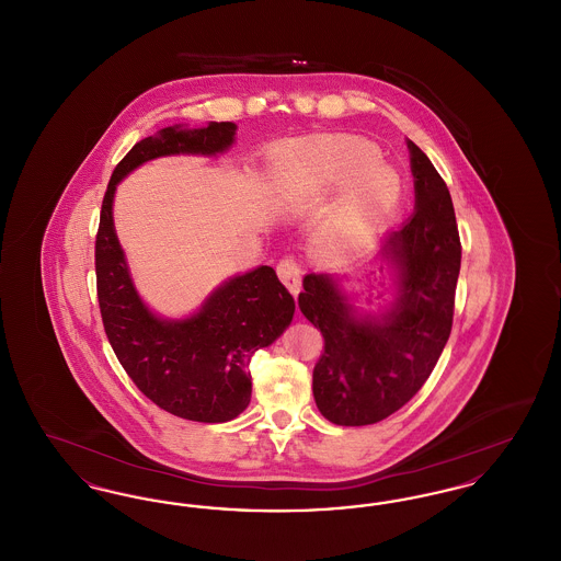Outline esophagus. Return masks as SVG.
Segmentation results:
<instances>
[{
    "mask_svg": "<svg viewBox=\"0 0 561 561\" xmlns=\"http://www.w3.org/2000/svg\"><path fill=\"white\" fill-rule=\"evenodd\" d=\"M277 275H279V279L284 282V286H286L294 296L300 293V267H298V263H296L294 259L279 261Z\"/></svg>",
    "mask_w": 561,
    "mask_h": 561,
    "instance_id": "1",
    "label": "esophagus"
}]
</instances>
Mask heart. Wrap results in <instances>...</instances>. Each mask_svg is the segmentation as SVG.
<instances>
[{
  "label": "heart",
  "instance_id": "obj_1",
  "mask_svg": "<svg viewBox=\"0 0 561 561\" xmlns=\"http://www.w3.org/2000/svg\"><path fill=\"white\" fill-rule=\"evenodd\" d=\"M275 176L279 183L302 179L316 187H351L343 208L318 238V248L325 256L348 254L370 238L401 193L400 174L380 165L378 156L359 145L282 156L275 161Z\"/></svg>",
  "mask_w": 561,
  "mask_h": 561
}]
</instances>
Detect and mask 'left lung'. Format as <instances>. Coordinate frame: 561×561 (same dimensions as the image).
Returning <instances> with one entry per match:
<instances>
[{
    "mask_svg": "<svg viewBox=\"0 0 561 561\" xmlns=\"http://www.w3.org/2000/svg\"><path fill=\"white\" fill-rule=\"evenodd\" d=\"M414 213L380 243L391 298L364 309L348 275L309 273L298 307L320 328L313 370L321 414L343 427L374 425L412 400L433 373L453 330L460 240L453 197L427 156L408 140Z\"/></svg>",
    "mask_w": 561,
    "mask_h": 561,
    "instance_id": "8db88e82",
    "label": "left lung"
}]
</instances>
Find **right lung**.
Instances as JSON below:
<instances>
[{
	"mask_svg": "<svg viewBox=\"0 0 561 561\" xmlns=\"http://www.w3.org/2000/svg\"><path fill=\"white\" fill-rule=\"evenodd\" d=\"M236 133L233 122L176 124L136 142L111 174L96 236L99 305L119 364L161 410L197 423H227L248 408L250 357L290 325L293 294L273 268L261 265L216 286L191 316L161 318L134 286L115 233L113 199L117 185L142 163L170 156L213 158L231 149Z\"/></svg>",
	"mask_w": 561,
	"mask_h": 561,
	"instance_id": "add662e5",
	"label": "right lung"
}]
</instances>
